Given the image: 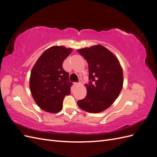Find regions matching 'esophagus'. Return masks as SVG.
<instances>
[{
    "label": "esophagus",
    "instance_id": "1",
    "mask_svg": "<svg viewBox=\"0 0 157 157\" xmlns=\"http://www.w3.org/2000/svg\"><path fill=\"white\" fill-rule=\"evenodd\" d=\"M81 80H82L81 78H79V82H75V86H79V85L81 84Z\"/></svg>",
    "mask_w": 157,
    "mask_h": 157
}]
</instances>
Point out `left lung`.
<instances>
[{
	"mask_svg": "<svg viewBox=\"0 0 157 157\" xmlns=\"http://www.w3.org/2000/svg\"><path fill=\"white\" fill-rule=\"evenodd\" d=\"M87 61L89 69L86 96L77 104L82 110L98 113L110 107L123 86V72L119 61L111 52L98 44L77 50Z\"/></svg>",
	"mask_w": 157,
	"mask_h": 157,
	"instance_id": "1",
	"label": "left lung"
}]
</instances>
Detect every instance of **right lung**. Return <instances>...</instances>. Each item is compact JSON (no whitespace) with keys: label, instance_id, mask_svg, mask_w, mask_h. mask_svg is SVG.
Returning <instances> with one entry per match:
<instances>
[{"label":"right lung","instance_id":"obj_1","mask_svg":"<svg viewBox=\"0 0 157 157\" xmlns=\"http://www.w3.org/2000/svg\"><path fill=\"white\" fill-rule=\"evenodd\" d=\"M63 46H52L38 59L31 72L29 87L35 101L46 112H59L73 83L63 69V61L72 52Z\"/></svg>","mask_w":157,"mask_h":157}]
</instances>
